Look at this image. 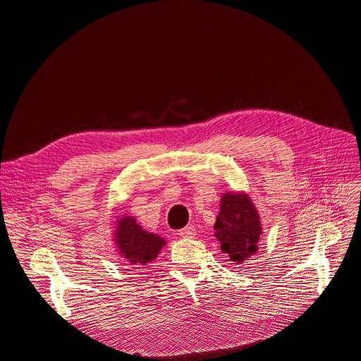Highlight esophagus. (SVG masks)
I'll list each match as a JSON object with an SVG mask.
<instances>
[{
  "label": "esophagus",
  "mask_w": 361,
  "mask_h": 361,
  "mask_svg": "<svg viewBox=\"0 0 361 361\" xmlns=\"http://www.w3.org/2000/svg\"><path fill=\"white\" fill-rule=\"evenodd\" d=\"M195 233H197V232H195V227H194V226H187V227L180 228L178 235H179L180 238H194Z\"/></svg>",
  "instance_id": "34e87169"
}]
</instances>
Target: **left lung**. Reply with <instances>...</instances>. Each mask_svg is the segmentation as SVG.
<instances>
[{
	"instance_id": "obj_1",
	"label": "left lung",
	"mask_w": 361,
	"mask_h": 361,
	"mask_svg": "<svg viewBox=\"0 0 361 361\" xmlns=\"http://www.w3.org/2000/svg\"><path fill=\"white\" fill-rule=\"evenodd\" d=\"M214 228L221 251L227 253L232 262L243 264L259 248L260 216L250 195L244 191L223 192Z\"/></svg>"
}]
</instances>
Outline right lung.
Segmentation results:
<instances>
[{
  "mask_svg": "<svg viewBox=\"0 0 361 361\" xmlns=\"http://www.w3.org/2000/svg\"><path fill=\"white\" fill-rule=\"evenodd\" d=\"M113 241L117 253L123 257L129 268L138 269L154 262L166 245V239L157 233L145 231L134 216L122 215L114 223Z\"/></svg>",
  "mask_w": 361,
  "mask_h": 361,
  "instance_id": "1",
  "label": "right lung"
}]
</instances>
